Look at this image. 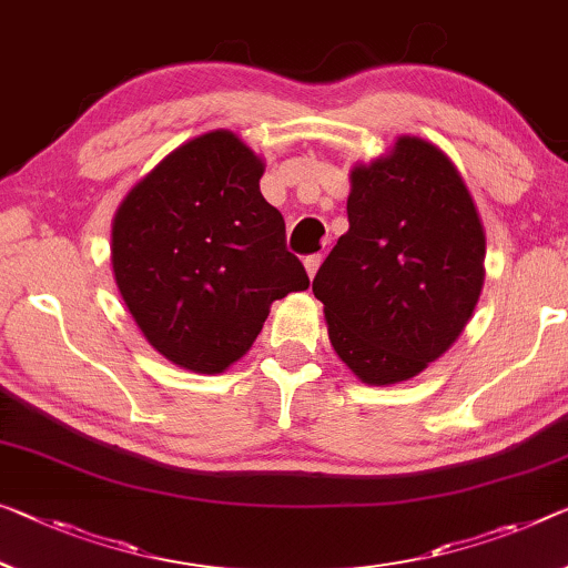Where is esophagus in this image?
<instances>
[{
	"label": "esophagus",
	"mask_w": 568,
	"mask_h": 568,
	"mask_svg": "<svg viewBox=\"0 0 568 568\" xmlns=\"http://www.w3.org/2000/svg\"><path fill=\"white\" fill-rule=\"evenodd\" d=\"M322 258H325L322 254H312V256L304 258V268H307V276H310V278H314V274H317Z\"/></svg>",
	"instance_id": "esophagus-1"
}]
</instances>
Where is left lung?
I'll return each mask as SVG.
<instances>
[{
  "label": "left lung",
  "mask_w": 568,
  "mask_h": 568,
  "mask_svg": "<svg viewBox=\"0 0 568 568\" xmlns=\"http://www.w3.org/2000/svg\"><path fill=\"white\" fill-rule=\"evenodd\" d=\"M347 229L312 282L329 343L363 383L422 373L473 317L485 233L455 164L400 136L390 156L353 170Z\"/></svg>",
  "instance_id": "left-lung-1"
}]
</instances>
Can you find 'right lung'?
Segmentation results:
<instances>
[{
	"label": "right lung",
	"mask_w": 568,
	"mask_h": 568,
	"mask_svg": "<svg viewBox=\"0 0 568 568\" xmlns=\"http://www.w3.org/2000/svg\"><path fill=\"white\" fill-rule=\"evenodd\" d=\"M264 164L231 132L174 150L121 203L111 264L139 329L180 368L221 373L254 345L268 307L310 286Z\"/></svg>",
	"instance_id": "1"
}]
</instances>
